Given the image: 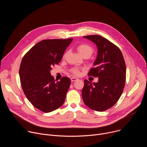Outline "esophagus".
<instances>
[{
	"mask_svg": "<svg viewBox=\"0 0 147 147\" xmlns=\"http://www.w3.org/2000/svg\"><path fill=\"white\" fill-rule=\"evenodd\" d=\"M78 80V78H76V77H71V82H74V81H76V80Z\"/></svg>",
	"mask_w": 147,
	"mask_h": 147,
	"instance_id": "1",
	"label": "esophagus"
}]
</instances>
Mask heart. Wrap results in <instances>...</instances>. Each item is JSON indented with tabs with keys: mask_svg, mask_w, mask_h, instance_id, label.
I'll return each mask as SVG.
<instances>
[{
	"mask_svg": "<svg viewBox=\"0 0 147 147\" xmlns=\"http://www.w3.org/2000/svg\"><path fill=\"white\" fill-rule=\"evenodd\" d=\"M77 49L78 53L84 57H87L88 58L90 57L94 52L91 46H90L87 44H82L79 45L77 47ZM67 52L65 53V55L63 56V57L65 58L67 56ZM71 72L76 75H78L80 73L79 70L77 68L72 69Z\"/></svg>",
	"mask_w": 147,
	"mask_h": 147,
	"instance_id": "heart-1",
	"label": "heart"
}]
</instances>
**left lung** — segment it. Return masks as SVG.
Returning <instances> with one entry per match:
<instances>
[{
    "instance_id": "1",
    "label": "left lung",
    "mask_w": 147,
    "mask_h": 147,
    "mask_svg": "<svg viewBox=\"0 0 147 147\" xmlns=\"http://www.w3.org/2000/svg\"><path fill=\"white\" fill-rule=\"evenodd\" d=\"M94 43L98 49L94 67L88 76L98 77L97 82L84 80L82 100L88 108L103 112L117 102L125 85V61L119 48L107 39L98 35L83 36Z\"/></svg>"
}]
</instances>
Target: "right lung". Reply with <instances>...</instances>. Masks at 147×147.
Instances as JSON below:
<instances>
[{
  "label": "right lung",
  "mask_w": 147,
  "mask_h": 147,
  "mask_svg": "<svg viewBox=\"0 0 147 147\" xmlns=\"http://www.w3.org/2000/svg\"><path fill=\"white\" fill-rule=\"evenodd\" d=\"M72 38L45 39L35 45L23 57L19 70L21 85L32 105L45 113L64 103L71 80L67 77L55 82L51 70L59 64Z\"/></svg>",
  "instance_id": "1"
}]
</instances>
